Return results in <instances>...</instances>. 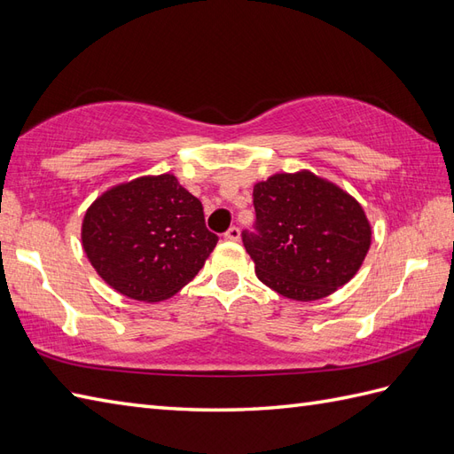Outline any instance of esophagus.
I'll list each match as a JSON object with an SVG mask.
<instances>
[{
  "mask_svg": "<svg viewBox=\"0 0 454 454\" xmlns=\"http://www.w3.org/2000/svg\"><path fill=\"white\" fill-rule=\"evenodd\" d=\"M225 239H227V240H239V239H240V229L235 227V225L229 227L227 233H225Z\"/></svg>",
  "mask_w": 454,
  "mask_h": 454,
  "instance_id": "34e87169",
  "label": "esophagus"
}]
</instances>
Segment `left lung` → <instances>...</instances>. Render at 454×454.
<instances>
[{"instance_id":"left-lung-1","label":"left lung","mask_w":454,"mask_h":454,"mask_svg":"<svg viewBox=\"0 0 454 454\" xmlns=\"http://www.w3.org/2000/svg\"><path fill=\"white\" fill-rule=\"evenodd\" d=\"M256 233L242 242L258 279L293 301L310 302L355 278L372 227L362 206L310 171L278 173L254 184Z\"/></svg>"}]
</instances>
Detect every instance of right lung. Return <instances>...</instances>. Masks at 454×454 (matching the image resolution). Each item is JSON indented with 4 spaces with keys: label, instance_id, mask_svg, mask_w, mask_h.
<instances>
[{
    "label": "right lung",
    "instance_id": "1",
    "mask_svg": "<svg viewBox=\"0 0 454 454\" xmlns=\"http://www.w3.org/2000/svg\"><path fill=\"white\" fill-rule=\"evenodd\" d=\"M81 239L99 278L142 302L179 293L217 245L202 202L169 173L138 176L96 198Z\"/></svg>",
    "mask_w": 454,
    "mask_h": 454
}]
</instances>
